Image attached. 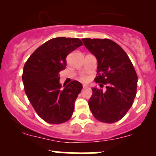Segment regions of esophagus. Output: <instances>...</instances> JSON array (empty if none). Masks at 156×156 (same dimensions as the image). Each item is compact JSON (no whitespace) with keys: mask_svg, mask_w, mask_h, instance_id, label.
<instances>
[{"mask_svg":"<svg viewBox=\"0 0 156 156\" xmlns=\"http://www.w3.org/2000/svg\"><path fill=\"white\" fill-rule=\"evenodd\" d=\"M88 87H89L88 84H87V83H83V89H87V88H88Z\"/></svg>","mask_w":156,"mask_h":156,"instance_id":"obj_1","label":"esophagus"}]
</instances>
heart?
<instances>
[{
	"instance_id": "heart-1",
	"label": "heart",
	"mask_w": 156,
	"mask_h": 156,
	"mask_svg": "<svg viewBox=\"0 0 156 156\" xmlns=\"http://www.w3.org/2000/svg\"><path fill=\"white\" fill-rule=\"evenodd\" d=\"M80 79L81 80H83V81H87V80H88L89 78H88V76H85V75H83V76H80Z\"/></svg>"
}]
</instances>
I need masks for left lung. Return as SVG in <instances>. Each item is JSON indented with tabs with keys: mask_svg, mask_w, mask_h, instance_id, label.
<instances>
[{
	"mask_svg": "<svg viewBox=\"0 0 156 156\" xmlns=\"http://www.w3.org/2000/svg\"><path fill=\"white\" fill-rule=\"evenodd\" d=\"M98 60L94 80L105 90L92 88L89 105L98 120L114 123L120 120L133 105L138 77L129 57L119 44L108 39H82Z\"/></svg>",
	"mask_w": 156,
	"mask_h": 156,
	"instance_id": "left-lung-1",
	"label": "left lung"
}]
</instances>
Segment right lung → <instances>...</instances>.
I'll use <instances>...</instances> for the list:
<instances>
[{
	"instance_id": "obj_1",
	"label": "right lung",
	"mask_w": 156,
	"mask_h": 156,
	"mask_svg": "<svg viewBox=\"0 0 156 156\" xmlns=\"http://www.w3.org/2000/svg\"><path fill=\"white\" fill-rule=\"evenodd\" d=\"M81 45L78 38L51 39L32 53L23 67L25 92L37 114L50 124L65 122L74 112L82 84L73 80L62 89L58 73L65 69L67 55Z\"/></svg>"
}]
</instances>
